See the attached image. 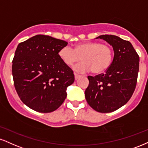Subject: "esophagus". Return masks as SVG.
I'll list each match as a JSON object with an SVG mask.
<instances>
[{"label": "esophagus", "instance_id": "esophagus-1", "mask_svg": "<svg viewBox=\"0 0 148 148\" xmlns=\"http://www.w3.org/2000/svg\"><path fill=\"white\" fill-rule=\"evenodd\" d=\"M81 76L79 75V74H74V78H75V80H77L79 79L80 77H81Z\"/></svg>", "mask_w": 148, "mask_h": 148}]
</instances>
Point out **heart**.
I'll return each instance as SVG.
<instances>
[{
  "mask_svg": "<svg viewBox=\"0 0 148 148\" xmlns=\"http://www.w3.org/2000/svg\"><path fill=\"white\" fill-rule=\"evenodd\" d=\"M58 56L65 65L73 64L83 60L73 67L78 73H86L92 71L100 74L106 71L112 63L113 51L109 45L98 42H86L78 44L74 49L69 45L64 46L58 51Z\"/></svg>",
  "mask_w": 148,
  "mask_h": 148,
  "instance_id": "1",
  "label": "heart"
}]
</instances>
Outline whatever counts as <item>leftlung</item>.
I'll use <instances>...</instances> for the list:
<instances>
[{
  "instance_id": "obj_1",
  "label": "left lung",
  "mask_w": 148,
  "mask_h": 148,
  "mask_svg": "<svg viewBox=\"0 0 148 148\" xmlns=\"http://www.w3.org/2000/svg\"><path fill=\"white\" fill-rule=\"evenodd\" d=\"M96 38L112 46V63L105 74L89 76L85 91L87 102L94 110L109 113L127 103L136 88L139 69V56L130 42L114 35H101Z\"/></svg>"
}]
</instances>
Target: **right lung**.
Masks as SVG:
<instances>
[{"mask_svg":"<svg viewBox=\"0 0 148 148\" xmlns=\"http://www.w3.org/2000/svg\"><path fill=\"white\" fill-rule=\"evenodd\" d=\"M67 42L49 36L36 35L18 44L12 61L14 87L23 103L41 113L61 106L74 75L58 56Z\"/></svg>","mask_w":148,"mask_h":148,"instance_id":"1","label":"right lung"}]
</instances>
